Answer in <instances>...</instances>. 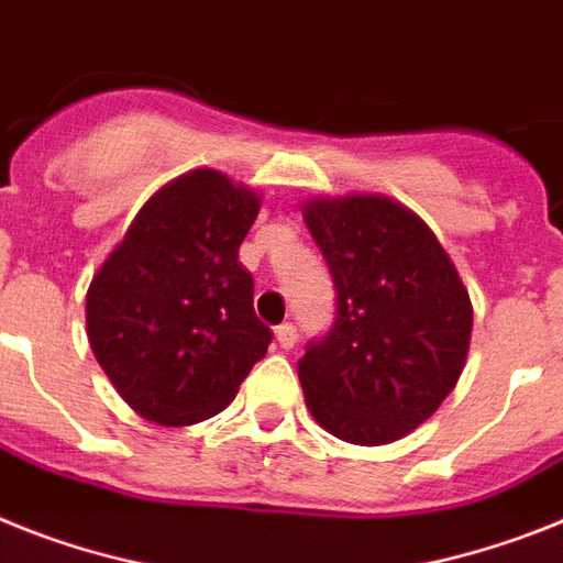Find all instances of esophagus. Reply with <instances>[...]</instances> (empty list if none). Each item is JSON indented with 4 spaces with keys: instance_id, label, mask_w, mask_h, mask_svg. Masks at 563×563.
Instances as JSON below:
<instances>
[{
    "instance_id": "1",
    "label": "esophagus",
    "mask_w": 563,
    "mask_h": 563,
    "mask_svg": "<svg viewBox=\"0 0 563 563\" xmlns=\"http://www.w3.org/2000/svg\"><path fill=\"white\" fill-rule=\"evenodd\" d=\"M274 338H277V346L291 349L297 343V329L291 323H280L274 329Z\"/></svg>"
}]
</instances>
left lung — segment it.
Masks as SVG:
<instances>
[{
    "instance_id": "obj_1",
    "label": "left lung",
    "mask_w": 563,
    "mask_h": 563,
    "mask_svg": "<svg viewBox=\"0 0 563 563\" xmlns=\"http://www.w3.org/2000/svg\"><path fill=\"white\" fill-rule=\"evenodd\" d=\"M303 220L338 289L334 329L297 363L306 406L340 441H400L464 372L470 291L434 231L391 197H311Z\"/></svg>"
}]
</instances>
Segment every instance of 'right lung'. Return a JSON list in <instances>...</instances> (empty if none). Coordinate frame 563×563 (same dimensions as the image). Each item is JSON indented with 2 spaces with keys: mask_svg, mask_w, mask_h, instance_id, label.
I'll list each match as a JSON object with an SVG mask.
<instances>
[{
  "mask_svg": "<svg viewBox=\"0 0 563 563\" xmlns=\"http://www.w3.org/2000/svg\"><path fill=\"white\" fill-rule=\"evenodd\" d=\"M263 206L214 168L168 179L136 211L85 295L97 363L140 418L191 427L223 412L272 332L240 243Z\"/></svg>",
  "mask_w": 563,
  "mask_h": 563,
  "instance_id": "right-lung-1",
  "label": "right lung"
}]
</instances>
